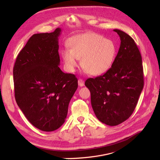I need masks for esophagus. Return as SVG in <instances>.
Instances as JSON below:
<instances>
[{
  "instance_id": "esophagus-1",
  "label": "esophagus",
  "mask_w": 160,
  "mask_h": 160,
  "mask_svg": "<svg viewBox=\"0 0 160 160\" xmlns=\"http://www.w3.org/2000/svg\"><path fill=\"white\" fill-rule=\"evenodd\" d=\"M78 85H79V86H80V87H83V86H84V85H85L84 81H83V79H79L78 80Z\"/></svg>"
}]
</instances>
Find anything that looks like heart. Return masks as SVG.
<instances>
[{
  "instance_id": "1",
  "label": "heart",
  "mask_w": 160,
  "mask_h": 160,
  "mask_svg": "<svg viewBox=\"0 0 160 160\" xmlns=\"http://www.w3.org/2000/svg\"><path fill=\"white\" fill-rule=\"evenodd\" d=\"M69 49L61 51L65 69L74 72L81 59L83 69L91 75H99L107 72L112 66L117 55L114 41L96 33L88 32L71 38Z\"/></svg>"
}]
</instances>
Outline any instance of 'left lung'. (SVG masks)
I'll use <instances>...</instances> for the list:
<instances>
[{"instance_id":"1","label":"left lung","mask_w":160,"mask_h":160,"mask_svg":"<svg viewBox=\"0 0 160 160\" xmlns=\"http://www.w3.org/2000/svg\"><path fill=\"white\" fill-rule=\"evenodd\" d=\"M113 31L121 44L112 66L104 75L87 79L85 83L97 118L110 126L130 117L143 88L142 59L136 44L125 32Z\"/></svg>"}]
</instances>
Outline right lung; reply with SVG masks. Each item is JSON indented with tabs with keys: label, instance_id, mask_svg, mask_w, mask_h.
I'll use <instances>...</instances> for the list:
<instances>
[{
	"label": "right lung",
	"instance_id": "1",
	"mask_svg": "<svg viewBox=\"0 0 160 160\" xmlns=\"http://www.w3.org/2000/svg\"><path fill=\"white\" fill-rule=\"evenodd\" d=\"M61 28L33 35L18 55L13 68L17 103L29 122L43 132L64 123L78 87L75 75L59 67Z\"/></svg>",
	"mask_w": 160,
	"mask_h": 160
}]
</instances>
